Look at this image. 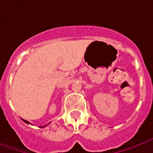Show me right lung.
<instances>
[{
	"mask_svg": "<svg viewBox=\"0 0 153 153\" xmlns=\"http://www.w3.org/2000/svg\"><path fill=\"white\" fill-rule=\"evenodd\" d=\"M22 120H23V121H24L25 123H27V124H31V123H30L29 121H27V120H24V119H22ZM45 126H42L41 128H42V127H45Z\"/></svg>",
	"mask_w": 153,
	"mask_h": 153,
	"instance_id": "right-lung-1",
	"label": "right lung"
}]
</instances>
